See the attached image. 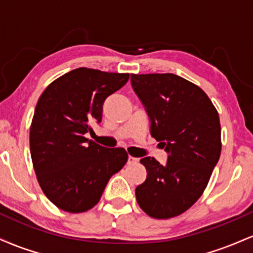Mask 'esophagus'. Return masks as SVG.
Segmentation results:
<instances>
[{
  "instance_id": "34e87169",
  "label": "esophagus",
  "mask_w": 253,
  "mask_h": 253,
  "mask_svg": "<svg viewBox=\"0 0 253 253\" xmlns=\"http://www.w3.org/2000/svg\"><path fill=\"white\" fill-rule=\"evenodd\" d=\"M138 162V158H135V157H132V156H128V159H127V163L128 164H134Z\"/></svg>"
}]
</instances>
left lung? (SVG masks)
Wrapping results in <instances>:
<instances>
[{
    "label": "left lung",
    "instance_id": "obj_1",
    "mask_svg": "<svg viewBox=\"0 0 253 253\" xmlns=\"http://www.w3.org/2000/svg\"><path fill=\"white\" fill-rule=\"evenodd\" d=\"M133 91L150 119V133L168 153L167 164L144 157V183L135 188L147 215L169 219L195 203L221 152L215 107L201 88L173 74L130 75Z\"/></svg>",
    "mask_w": 253,
    "mask_h": 253
}]
</instances>
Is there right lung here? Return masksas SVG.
Here are the masks:
<instances>
[{"instance_id":"add662e5","label":"right lung","mask_w":253,"mask_h":253,"mask_svg":"<svg viewBox=\"0 0 253 253\" xmlns=\"http://www.w3.org/2000/svg\"><path fill=\"white\" fill-rule=\"evenodd\" d=\"M128 78L78 68L39 97L30 130L32 162L43 194L60 210L82 213L94 207L110 177L126 164L123 147L107 149L85 134L92 132V123H101L106 98Z\"/></svg>"}]
</instances>
